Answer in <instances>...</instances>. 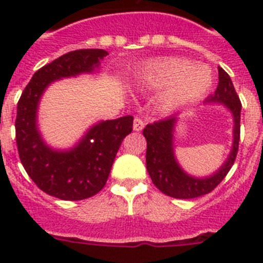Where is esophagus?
<instances>
[{"label":"esophagus","instance_id":"esophagus-1","mask_svg":"<svg viewBox=\"0 0 263 263\" xmlns=\"http://www.w3.org/2000/svg\"><path fill=\"white\" fill-rule=\"evenodd\" d=\"M145 127V122H143V120L141 117H136L134 118V122H133V129L136 130V132H141V130Z\"/></svg>","mask_w":263,"mask_h":263}]
</instances>
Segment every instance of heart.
<instances>
[{"label": "heart", "instance_id": "obj_1", "mask_svg": "<svg viewBox=\"0 0 263 263\" xmlns=\"http://www.w3.org/2000/svg\"><path fill=\"white\" fill-rule=\"evenodd\" d=\"M138 81L147 87L166 85L162 101L166 108H176L203 96L212 85V75L206 67L197 66L183 58H166L148 64Z\"/></svg>", "mask_w": 263, "mask_h": 263}]
</instances>
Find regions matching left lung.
<instances>
[{"label":"left lung","instance_id":"1","mask_svg":"<svg viewBox=\"0 0 263 263\" xmlns=\"http://www.w3.org/2000/svg\"><path fill=\"white\" fill-rule=\"evenodd\" d=\"M205 103L224 104L232 111L234 120L233 146L227 162L217 173L208 178H194L180 168L174 155V127L176 116L147 124L143 136L147 142L146 150V168L153 183L160 192L175 199H194L210 194L222 182L233 166L240 142L241 101L227 72L218 67V84L215 93L205 100Z\"/></svg>","mask_w":263,"mask_h":263}]
</instances>
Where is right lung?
Returning <instances> with one entry per match:
<instances>
[{"label": "right lung", "instance_id": "1", "mask_svg": "<svg viewBox=\"0 0 263 263\" xmlns=\"http://www.w3.org/2000/svg\"><path fill=\"white\" fill-rule=\"evenodd\" d=\"M108 52L100 48L64 53L34 73L18 101L15 139L20 159L42 191L62 200H83L105 185L116 154L133 130V116L101 121L68 152L48 147L36 127L42 95L55 80L95 71Z\"/></svg>", "mask_w": 263, "mask_h": 263}]
</instances>
